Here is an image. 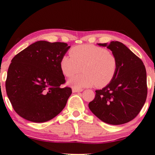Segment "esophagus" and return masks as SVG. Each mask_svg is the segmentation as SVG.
I'll return each instance as SVG.
<instances>
[{"mask_svg": "<svg viewBox=\"0 0 155 155\" xmlns=\"http://www.w3.org/2000/svg\"><path fill=\"white\" fill-rule=\"evenodd\" d=\"M83 89H77V88H73V92H82Z\"/></svg>", "mask_w": 155, "mask_h": 155, "instance_id": "esophagus-1", "label": "esophagus"}]
</instances>
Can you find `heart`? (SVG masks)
I'll return each instance as SVG.
<instances>
[{
  "mask_svg": "<svg viewBox=\"0 0 155 155\" xmlns=\"http://www.w3.org/2000/svg\"><path fill=\"white\" fill-rule=\"evenodd\" d=\"M71 55H64L60 61V68L69 80L68 84L74 88L81 89L96 85L102 87L114 79L118 70V58L107 48L90 44L74 47Z\"/></svg>",
  "mask_w": 155,
  "mask_h": 155,
  "instance_id": "heart-1",
  "label": "heart"
}]
</instances>
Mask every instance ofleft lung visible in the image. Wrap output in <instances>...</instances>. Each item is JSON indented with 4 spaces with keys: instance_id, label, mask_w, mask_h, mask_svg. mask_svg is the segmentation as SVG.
<instances>
[{
    "instance_id": "left-lung-1",
    "label": "left lung",
    "mask_w": 155,
    "mask_h": 155,
    "mask_svg": "<svg viewBox=\"0 0 155 155\" xmlns=\"http://www.w3.org/2000/svg\"><path fill=\"white\" fill-rule=\"evenodd\" d=\"M98 44L109 48L116 55L118 70L109 84L95 91V97L89 103V108L107 124H126L136 117L147 99L145 67L141 59L121 42Z\"/></svg>"
}]
</instances>
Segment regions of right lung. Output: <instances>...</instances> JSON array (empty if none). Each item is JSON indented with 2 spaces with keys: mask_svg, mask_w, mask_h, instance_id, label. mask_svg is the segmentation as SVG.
<instances>
[{
  "mask_svg": "<svg viewBox=\"0 0 155 155\" xmlns=\"http://www.w3.org/2000/svg\"><path fill=\"white\" fill-rule=\"evenodd\" d=\"M71 46L63 42L38 41L12 59L5 89L17 114L29 121L42 123L64 109L72 94L65 83L60 61Z\"/></svg>",
  "mask_w": 155,
  "mask_h": 155,
  "instance_id": "right-lung-1",
  "label": "right lung"
}]
</instances>
